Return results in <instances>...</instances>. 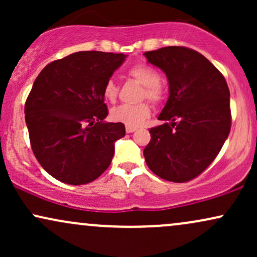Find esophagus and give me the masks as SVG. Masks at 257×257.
I'll return each instance as SVG.
<instances>
[{"mask_svg":"<svg viewBox=\"0 0 257 257\" xmlns=\"http://www.w3.org/2000/svg\"><path fill=\"white\" fill-rule=\"evenodd\" d=\"M135 131H137V128H134V126H126L125 128V132L128 133V134H131V133L135 132Z\"/></svg>","mask_w":257,"mask_h":257,"instance_id":"1","label":"esophagus"}]
</instances>
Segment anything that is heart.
Wrapping results in <instances>:
<instances>
[{
    "instance_id": "b5f03b06",
    "label": "heart",
    "mask_w": 257,
    "mask_h": 257,
    "mask_svg": "<svg viewBox=\"0 0 257 257\" xmlns=\"http://www.w3.org/2000/svg\"><path fill=\"white\" fill-rule=\"evenodd\" d=\"M129 77L144 85L141 91V99H149L153 104L158 105L166 98V90L162 85L161 76L152 66L146 64H137L132 66L128 71ZM105 99L110 102H114L118 96V85L113 79H107L102 89ZM151 114V107L147 102H140L135 105H119L112 108L111 117L116 122L122 123L126 126H139L143 124Z\"/></svg>"
}]
</instances>
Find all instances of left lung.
<instances>
[{"mask_svg": "<svg viewBox=\"0 0 257 257\" xmlns=\"http://www.w3.org/2000/svg\"><path fill=\"white\" fill-rule=\"evenodd\" d=\"M144 55L169 82V98L158 116L166 123L150 129L146 164L167 181H190L210 166L231 131L228 85L193 49L164 47Z\"/></svg>", "mask_w": 257, "mask_h": 257, "instance_id": "obj_1", "label": "left lung"}]
</instances>
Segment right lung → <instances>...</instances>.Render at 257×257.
I'll return each mask as SVG.
<instances>
[{"instance_id": "add662e5", "label": "right lung", "mask_w": 257, "mask_h": 257, "mask_svg": "<svg viewBox=\"0 0 257 257\" xmlns=\"http://www.w3.org/2000/svg\"><path fill=\"white\" fill-rule=\"evenodd\" d=\"M126 55L77 52L52 61L25 102L32 152L49 175L69 185L98 179L111 164L124 124L105 122L104 84Z\"/></svg>"}]
</instances>
